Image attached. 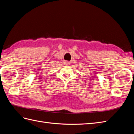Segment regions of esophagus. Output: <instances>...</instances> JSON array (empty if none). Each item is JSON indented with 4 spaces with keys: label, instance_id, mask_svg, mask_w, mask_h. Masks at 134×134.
Masks as SVG:
<instances>
[{
    "label": "esophagus",
    "instance_id": "obj_1",
    "mask_svg": "<svg viewBox=\"0 0 134 134\" xmlns=\"http://www.w3.org/2000/svg\"><path fill=\"white\" fill-rule=\"evenodd\" d=\"M70 64V62H68V61H66V62H64L65 65H69Z\"/></svg>",
    "mask_w": 134,
    "mask_h": 134
}]
</instances>
